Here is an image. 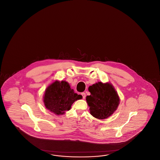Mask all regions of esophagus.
<instances>
[{
    "instance_id": "1",
    "label": "esophagus",
    "mask_w": 160,
    "mask_h": 160,
    "mask_svg": "<svg viewBox=\"0 0 160 160\" xmlns=\"http://www.w3.org/2000/svg\"><path fill=\"white\" fill-rule=\"evenodd\" d=\"M82 95L83 96V98L85 99V98H86V93L84 92H83V93H82Z\"/></svg>"
}]
</instances>
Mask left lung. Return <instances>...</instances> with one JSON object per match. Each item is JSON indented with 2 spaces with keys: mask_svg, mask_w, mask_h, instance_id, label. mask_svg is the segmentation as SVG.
<instances>
[{
  "mask_svg": "<svg viewBox=\"0 0 160 160\" xmlns=\"http://www.w3.org/2000/svg\"><path fill=\"white\" fill-rule=\"evenodd\" d=\"M88 90L91 95L86 97V102L92 116L105 119L114 113L119 105L120 98L112 84L98 82L90 86Z\"/></svg>",
  "mask_w": 160,
  "mask_h": 160,
  "instance_id": "1",
  "label": "left lung"
}]
</instances>
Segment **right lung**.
Segmentation results:
<instances>
[{"mask_svg": "<svg viewBox=\"0 0 160 160\" xmlns=\"http://www.w3.org/2000/svg\"><path fill=\"white\" fill-rule=\"evenodd\" d=\"M82 98V96L75 93L67 82L55 80L46 88L43 102L47 110L60 116L69 111L76 101Z\"/></svg>", "mask_w": 160, "mask_h": 160, "instance_id": "add662e5", "label": "right lung"}]
</instances>
